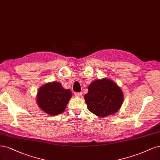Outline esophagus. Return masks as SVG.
Masks as SVG:
<instances>
[{
    "label": "esophagus",
    "instance_id": "34e87169",
    "mask_svg": "<svg viewBox=\"0 0 160 160\" xmlns=\"http://www.w3.org/2000/svg\"><path fill=\"white\" fill-rule=\"evenodd\" d=\"M82 92H75V93H74V95H75L76 96H77V97H80V96H82Z\"/></svg>",
    "mask_w": 160,
    "mask_h": 160
}]
</instances>
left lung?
<instances>
[{
    "mask_svg": "<svg viewBox=\"0 0 160 160\" xmlns=\"http://www.w3.org/2000/svg\"><path fill=\"white\" fill-rule=\"evenodd\" d=\"M84 99L90 112L104 118L120 110L123 101V94L114 81L105 78L92 82Z\"/></svg>",
    "mask_w": 160,
    "mask_h": 160,
    "instance_id": "obj_1",
    "label": "left lung"
}]
</instances>
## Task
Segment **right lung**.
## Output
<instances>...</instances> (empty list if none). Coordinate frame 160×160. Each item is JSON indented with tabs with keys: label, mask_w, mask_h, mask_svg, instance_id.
Instances as JSON below:
<instances>
[{
	"label": "right lung",
	"mask_w": 160,
	"mask_h": 160,
	"mask_svg": "<svg viewBox=\"0 0 160 160\" xmlns=\"http://www.w3.org/2000/svg\"><path fill=\"white\" fill-rule=\"evenodd\" d=\"M72 97L69 89H64L57 82L45 84L38 89L37 104L46 114L52 116L62 113Z\"/></svg>",
	"instance_id": "add662e5"
}]
</instances>
